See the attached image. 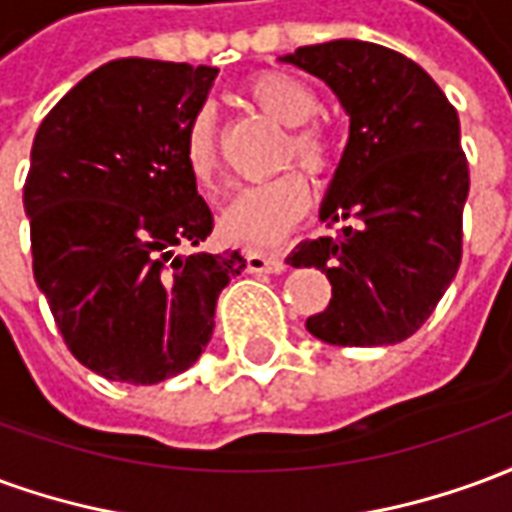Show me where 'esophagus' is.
<instances>
[{
  "label": "esophagus",
  "mask_w": 512,
  "mask_h": 512,
  "mask_svg": "<svg viewBox=\"0 0 512 512\" xmlns=\"http://www.w3.org/2000/svg\"><path fill=\"white\" fill-rule=\"evenodd\" d=\"M246 268L252 274H279L285 271V260L279 255H266V252H246Z\"/></svg>",
  "instance_id": "1"
}]
</instances>
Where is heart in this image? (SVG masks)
<instances>
[{
  "instance_id": "b5f03b06",
  "label": "heart",
  "mask_w": 512,
  "mask_h": 512,
  "mask_svg": "<svg viewBox=\"0 0 512 512\" xmlns=\"http://www.w3.org/2000/svg\"><path fill=\"white\" fill-rule=\"evenodd\" d=\"M241 93L257 112L290 128L279 164L296 161L315 180L332 175L340 158V145L332 128L312 120L321 109V101L307 84L290 73L260 71L246 79ZM183 161L194 183L202 189H211L219 178V145H216V120L211 109H200L186 126ZM310 202L312 189L307 178L296 169H288L277 178L238 191L219 216V233L230 244L266 249L277 244L299 222L310 208Z\"/></svg>"
}]
</instances>
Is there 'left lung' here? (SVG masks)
Wrapping results in <instances>:
<instances>
[{
  "label": "left lung",
  "mask_w": 512,
  "mask_h": 512,
  "mask_svg": "<svg viewBox=\"0 0 512 512\" xmlns=\"http://www.w3.org/2000/svg\"><path fill=\"white\" fill-rule=\"evenodd\" d=\"M285 62L323 79L351 117L321 208L337 235L307 238L288 255L332 282L307 332L345 348L403 343L461 266L469 161L458 112L417 62L378 43L301 46Z\"/></svg>",
  "instance_id": "obj_1"
}]
</instances>
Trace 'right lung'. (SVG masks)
Instances as JSON below:
<instances>
[{
	"instance_id": "add662e5",
	"label": "right lung",
	"mask_w": 512,
	"mask_h": 512,
	"mask_svg": "<svg viewBox=\"0 0 512 512\" xmlns=\"http://www.w3.org/2000/svg\"><path fill=\"white\" fill-rule=\"evenodd\" d=\"M216 68L126 57L84 76L43 117L24 183L32 271L62 340L123 384L189 370L213 334L238 252H189L211 233L183 134Z\"/></svg>"
}]
</instances>
